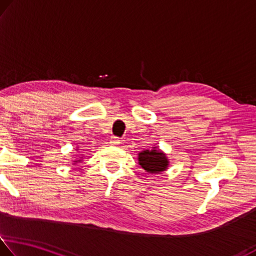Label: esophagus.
Here are the masks:
<instances>
[{
    "label": "esophagus",
    "mask_w": 256,
    "mask_h": 256,
    "mask_svg": "<svg viewBox=\"0 0 256 256\" xmlns=\"http://www.w3.org/2000/svg\"><path fill=\"white\" fill-rule=\"evenodd\" d=\"M110 144H111V145H119L120 144V138H118V137H111V140H110Z\"/></svg>",
    "instance_id": "34e87169"
}]
</instances>
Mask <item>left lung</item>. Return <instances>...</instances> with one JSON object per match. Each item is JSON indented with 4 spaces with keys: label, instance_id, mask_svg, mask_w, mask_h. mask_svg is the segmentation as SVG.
Here are the masks:
<instances>
[{
    "label": "left lung",
    "instance_id": "left-lung-1",
    "mask_svg": "<svg viewBox=\"0 0 256 256\" xmlns=\"http://www.w3.org/2000/svg\"><path fill=\"white\" fill-rule=\"evenodd\" d=\"M138 164L148 172L158 174L166 170L169 161L164 152L156 150V148H152V150H144L138 153Z\"/></svg>",
    "mask_w": 256,
    "mask_h": 256
}]
</instances>
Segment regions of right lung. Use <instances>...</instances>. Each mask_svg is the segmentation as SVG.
Segmentation results:
<instances>
[{
  "mask_svg": "<svg viewBox=\"0 0 256 256\" xmlns=\"http://www.w3.org/2000/svg\"><path fill=\"white\" fill-rule=\"evenodd\" d=\"M78 161H80V160H78Z\"/></svg>",
  "mask_w": 256,
  "mask_h": 256,
  "instance_id": "obj_1",
  "label": "right lung"
}]
</instances>
